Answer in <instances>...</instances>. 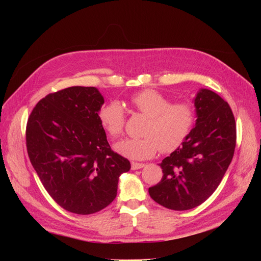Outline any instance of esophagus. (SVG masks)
I'll return each mask as SVG.
<instances>
[{
    "label": "esophagus",
    "instance_id": "1",
    "mask_svg": "<svg viewBox=\"0 0 261 261\" xmlns=\"http://www.w3.org/2000/svg\"><path fill=\"white\" fill-rule=\"evenodd\" d=\"M145 167L144 163H138V162H132V170H139Z\"/></svg>",
    "mask_w": 261,
    "mask_h": 261
}]
</instances>
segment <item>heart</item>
<instances>
[{"instance_id":"1","label":"heart","mask_w":261,"mask_h":261,"mask_svg":"<svg viewBox=\"0 0 261 261\" xmlns=\"http://www.w3.org/2000/svg\"><path fill=\"white\" fill-rule=\"evenodd\" d=\"M129 102L137 112L148 117V121L143 129L144 137L124 139L115 145L116 151L128 159H149L159 149L162 152L173 151L186 139L195 124V107L189 101L171 103L164 94L146 89L134 94ZM99 121L112 138L122 135L126 116L120 102L111 101L102 106Z\"/></svg>"}]
</instances>
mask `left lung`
I'll return each mask as SVG.
<instances>
[{
    "label": "left lung",
    "mask_w": 261,
    "mask_h": 261,
    "mask_svg": "<svg viewBox=\"0 0 261 261\" xmlns=\"http://www.w3.org/2000/svg\"><path fill=\"white\" fill-rule=\"evenodd\" d=\"M196 125L175 151L160 163L161 180L149 195L171 210H189L206 201L218 188L234 155L236 124L226 101L209 89L194 100Z\"/></svg>",
    "instance_id": "left-lung-1"
}]
</instances>
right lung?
I'll return each instance as SVG.
<instances>
[{
    "mask_svg": "<svg viewBox=\"0 0 261 261\" xmlns=\"http://www.w3.org/2000/svg\"><path fill=\"white\" fill-rule=\"evenodd\" d=\"M94 87L75 86L38 102L26 127L31 164L54 201L76 215H91L116 197L118 177L130 163L110 147Z\"/></svg>",
    "mask_w": 261,
    "mask_h": 261,
    "instance_id": "1",
    "label": "right lung"
}]
</instances>
